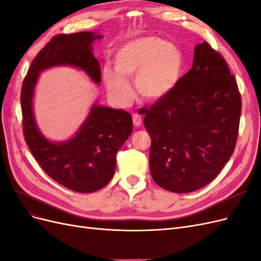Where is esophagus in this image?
<instances>
[{"label":"esophagus","instance_id":"1","mask_svg":"<svg viewBox=\"0 0 261 261\" xmlns=\"http://www.w3.org/2000/svg\"><path fill=\"white\" fill-rule=\"evenodd\" d=\"M133 123L136 127H139L141 123H143V117H141L139 114H133Z\"/></svg>","mask_w":261,"mask_h":261}]
</instances>
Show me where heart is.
Returning a JSON list of instances; mask_svg holds the SVG:
<instances>
[{
    "instance_id": "1",
    "label": "heart",
    "mask_w": 261,
    "mask_h": 261,
    "mask_svg": "<svg viewBox=\"0 0 261 261\" xmlns=\"http://www.w3.org/2000/svg\"><path fill=\"white\" fill-rule=\"evenodd\" d=\"M114 69H102L109 96L118 106H127L134 97L128 81L135 80L139 96L150 102L161 101L176 89L185 72V57L179 46L153 36L130 39L116 49Z\"/></svg>"
}]
</instances>
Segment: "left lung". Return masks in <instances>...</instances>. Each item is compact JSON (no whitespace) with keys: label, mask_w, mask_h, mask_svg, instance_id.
<instances>
[{"label":"left lung","mask_w":261,"mask_h":261,"mask_svg":"<svg viewBox=\"0 0 261 261\" xmlns=\"http://www.w3.org/2000/svg\"><path fill=\"white\" fill-rule=\"evenodd\" d=\"M242 100L225 60L203 41L192 69L170 96L143 109L151 138L150 173L172 193H191L215 179L239 135Z\"/></svg>","instance_id":"left-lung-1"}]
</instances>
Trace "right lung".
<instances>
[{
	"instance_id": "right-lung-1",
	"label": "right lung",
	"mask_w": 261,
	"mask_h": 261,
	"mask_svg": "<svg viewBox=\"0 0 261 261\" xmlns=\"http://www.w3.org/2000/svg\"><path fill=\"white\" fill-rule=\"evenodd\" d=\"M102 38L93 31L55 36L34 59L21 87L22 128L31 153L51 178L77 193L96 192L111 180L116 153L133 132L132 116L124 110L93 103L74 136L52 141L36 122L35 88L41 72L58 66L81 69L100 85L101 69L92 43Z\"/></svg>"
}]
</instances>
